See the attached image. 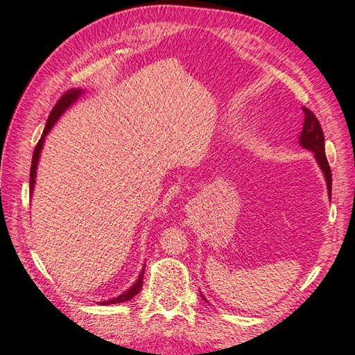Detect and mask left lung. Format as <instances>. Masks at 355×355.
<instances>
[{
	"label": "left lung",
	"mask_w": 355,
	"mask_h": 355,
	"mask_svg": "<svg viewBox=\"0 0 355 355\" xmlns=\"http://www.w3.org/2000/svg\"><path fill=\"white\" fill-rule=\"evenodd\" d=\"M302 111L305 114V121H304V128L300 132L299 136V142L300 146L309 149L313 151L315 155L317 163L320 166V168L323 170L326 182H327V189H329V196L331 197V171H330V166L327 163L326 158V153H324V133L323 128L320 125V121L317 120V116L311 112L305 106H302ZM201 297L206 300L201 295Z\"/></svg>",
	"instance_id": "1"
}]
</instances>
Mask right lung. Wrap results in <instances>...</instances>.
I'll return each mask as SVG.
<instances>
[{"mask_svg": "<svg viewBox=\"0 0 355 355\" xmlns=\"http://www.w3.org/2000/svg\"><path fill=\"white\" fill-rule=\"evenodd\" d=\"M83 94V90L81 89H72V90H68L65 94L62 96V98L58 101V103L55 105V108L51 110L50 115H49V120H47V124L44 127V132H42V136L38 141L35 149H34V155H32V163H31V173H29V194L32 196V191H34V187H35V176H37V166H38V159H40V155H41V149H42V145H44V137L47 136V133L51 130V127L55 125V123L59 120V116L65 112L69 106L77 101L80 96ZM144 272H145V268H142L141 271V275H139L137 282L127 290V292H124L123 295L116 296L114 299H110V300H105V302H99L101 305H111V304H121V302H127V300L133 299L139 292H141L142 288V283H144Z\"/></svg>", "mask_w": 355, "mask_h": 355, "instance_id": "add662e5", "label": "right lung"}]
</instances>
